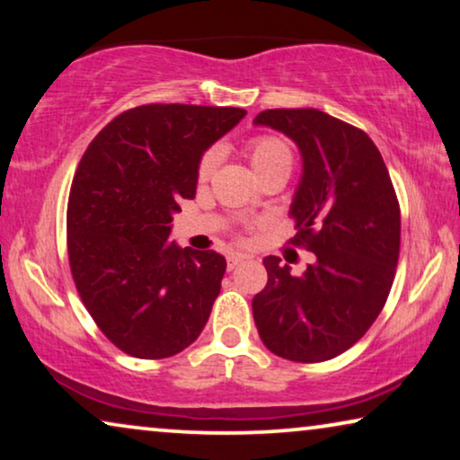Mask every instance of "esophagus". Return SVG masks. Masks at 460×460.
Listing matches in <instances>:
<instances>
[{
	"instance_id": "esophagus-1",
	"label": "esophagus",
	"mask_w": 460,
	"mask_h": 460,
	"mask_svg": "<svg viewBox=\"0 0 460 460\" xmlns=\"http://www.w3.org/2000/svg\"><path fill=\"white\" fill-rule=\"evenodd\" d=\"M244 260H247V255L243 253H230L228 257H226V263H228V270H234L238 263H243Z\"/></svg>"
}]
</instances>
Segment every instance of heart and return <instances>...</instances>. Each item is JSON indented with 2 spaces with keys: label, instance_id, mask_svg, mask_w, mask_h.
Returning a JSON list of instances; mask_svg holds the SVG:
<instances>
[{
  "label": "heart",
  "instance_id": "obj_1",
  "mask_svg": "<svg viewBox=\"0 0 460 460\" xmlns=\"http://www.w3.org/2000/svg\"><path fill=\"white\" fill-rule=\"evenodd\" d=\"M247 156L253 172L260 175V180L270 178V175H285L288 178L293 169V150L285 140L274 136H260L251 140L247 148ZM217 165V153L209 150L199 165V180L205 181L211 178L213 169Z\"/></svg>",
  "mask_w": 460,
  "mask_h": 460
}]
</instances>
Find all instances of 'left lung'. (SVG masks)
<instances>
[{
    "label": "left lung",
    "mask_w": 460,
    "mask_h": 460,
    "mask_svg": "<svg viewBox=\"0 0 460 460\" xmlns=\"http://www.w3.org/2000/svg\"><path fill=\"white\" fill-rule=\"evenodd\" d=\"M297 144L301 180L288 213L295 244L312 251L301 276L268 255V285L253 297L260 337L293 362H324L349 349L385 305L400 255V205L379 148L354 125L316 109L255 117Z\"/></svg>",
    "instance_id": "left-lung-1"
}]
</instances>
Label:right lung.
I'll return each mask as SVG.
<instances>
[{
  "instance_id": "1",
  "label": "right lung",
  "mask_w": 460,
  "mask_h": 460,
  "mask_svg": "<svg viewBox=\"0 0 460 460\" xmlns=\"http://www.w3.org/2000/svg\"><path fill=\"white\" fill-rule=\"evenodd\" d=\"M244 115L146 104L112 119L87 146L68 197V261L93 323L125 354L175 356L205 329L226 260L169 234L181 200L197 194L205 150Z\"/></svg>"
}]
</instances>
